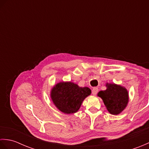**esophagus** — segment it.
Wrapping results in <instances>:
<instances>
[{
  "instance_id": "34e87169",
  "label": "esophagus",
  "mask_w": 149,
  "mask_h": 149,
  "mask_svg": "<svg viewBox=\"0 0 149 149\" xmlns=\"http://www.w3.org/2000/svg\"><path fill=\"white\" fill-rule=\"evenodd\" d=\"M98 91H99V89H98V88L97 87H94L92 89L91 92H92V94L93 95H96L97 93H98Z\"/></svg>"
}]
</instances>
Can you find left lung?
<instances>
[{"instance_id": "8db88e82", "label": "left lung", "mask_w": 149, "mask_h": 149, "mask_svg": "<svg viewBox=\"0 0 149 149\" xmlns=\"http://www.w3.org/2000/svg\"><path fill=\"white\" fill-rule=\"evenodd\" d=\"M107 90L100 91L98 96L102 98L108 111L118 115L125 109L128 102V92L125 88L115 84L107 85Z\"/></svg>"}]
</instances>
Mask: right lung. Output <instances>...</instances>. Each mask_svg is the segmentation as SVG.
Instances as JSON below:
<instances>
[{
    "instance_id": "obj_1",
    "label": "right lung",
    "mask_w": 149,
    "mask_h": 149,
    "mask_svg": "<svg viewBox=\"0 0 149 149\" xmlns=\"http://www.w3.org/2000/svg\"><path fill=\"white\" fill-rule=\"evenodd\" d=\"M91 93V90L87 87L81 88L71 82H63L52 88L51 98L58 109L70 114L77 111L84 99Z\"/></svg>"
}]
</instances>
